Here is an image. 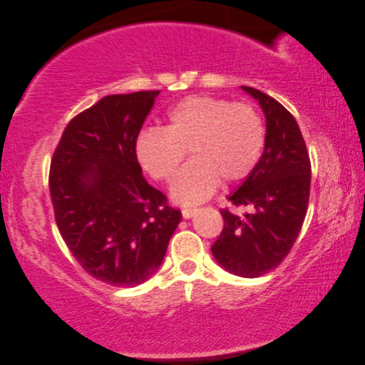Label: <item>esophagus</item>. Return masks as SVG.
Listing matches in <instances>:
<instances>
[{
    "mask_svg": "<svg viewBox=\"0 0 365 365\" xmlns=\"http://www.w3.org/2000/svg\"><path fill=\"white\" fill-rule=\"evenodd\" d=\"M197 212H199V210H197V208H194V207H186V208H182V217L184 218H192Z\"/></svg>",
    "mask_w": 365,
    "mask_h": 365,
    "instance_id": "esophagus-1",
    "label": "esophagus"
}]
</instances>
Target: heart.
Listing matches in <instances>:
<instances>
[{
	"label": "heart",
	"mask_w": 365,
	"mask_h": 365,
	"mask_svg": "<svg viewBox=\"0 0 365 365\" xmlns=\"http://www.w3.org/2000/svg\"><path fill=\"white\" fill-rule=\"evenodd\" d=\"M264 145L265 126L252 105L192 95L173 106L165 129L142 130L135 157L155 181L166 182L187 150L192 160L178 173L171 195L179 204L192 205L208 199L222 179H246L259 163Z\"/></svg>",
	"instance_id": "obj_1"
}]
</instances>
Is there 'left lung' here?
Listing matches in <instances>:
<instances>
[{
  "label": "left lung",
  "mask_w": 365,
  "mask_h": 365,
  "mask_svg": "<svg viewBox=\"0 0 365 365\" xmlns=\"http://www.w3.org/2000/svg\"><path fill=\"white\" fill-rule=\"evenodd\" d=\"M242 88L265 113V148L242 186L228 197L250 213L220 210L225 226L212 252L225 270L255 278L282 264L299 236L309 205L310 158L294 116L270 95Z\"/></svg>",
  "instance_id": "1"
}]
</instances>
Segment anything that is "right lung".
<instances>
[{
	"instance_id": "1",
	"label": "right lung",
	"mask_w": 365,
	"mask_h": 365,
	"mask_svg": "<svg viewBox=\"0 0 365 365\" xmlns=\"http://www.w3.org/2000/svg\"><path fill=\"white\" fill-rule=\"evenodd\" d=\"M160 91L108 95L71 119L53 153L59 235L91 277L133 288L157 272L181 212L142 176L135 140Z\"/></svg>"
}]
</instances>
